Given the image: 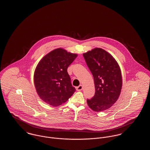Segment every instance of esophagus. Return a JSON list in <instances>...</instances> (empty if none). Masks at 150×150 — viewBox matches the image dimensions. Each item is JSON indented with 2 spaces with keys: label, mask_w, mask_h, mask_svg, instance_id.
<instances>
[{
  "label": "esophagus",
  "mask_w": 150,
  "mask_h": 150,
  "mask_svg": "<svg viewBox=\"0 0 150 150\" xmlns=\"http://www.w3.org/2000/svg\"><path fill=\"white\" fill-rule=\"evenodd\" d=\"M83 86L82 85H80L79 86H77V87L76 88V90H77L78 91H81V90L83 89Z\"/></svg>",
  "instance_id": "obj_1"
}]
</instances>
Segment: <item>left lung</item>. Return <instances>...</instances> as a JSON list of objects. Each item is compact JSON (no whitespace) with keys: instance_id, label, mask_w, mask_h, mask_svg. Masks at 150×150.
<instances>
[{"instance_id":"left-lung-1","label":"left lung","mask_w":150,"mask_h":150,"mask_svg":"<svg viewBox=\"0 0 150 150\" xmlns=\"http://www.w3.org/2000/svg\"><path fill=\"white\" fill-rule=\"evenodd\" d=\"M83 55L93 75L96 91L93 98L87 100V104L94 111L107 110L117 101L121 93L120 66L111 54L100 48Z\"/></svg>"}]
</instances>
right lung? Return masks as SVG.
Here are the masks:
<instances>
[{
  "label": "right lung",
  "instance_id": "add662e5",
  "mask_svg": "<svg viewBox=\"0 0 150 150\" xmlns=\"http://www.w3.org/2000/svg\"><path fill=\"white\" fill-rule=\"evenodd\" d=\"M77 56L63 48H57L44 56L36 66L34 85L38 96L46 103L53 107L60 106L75 92L67 70Z\"/></svg>",
  "mask_w": 150,
  "mask_h": 150
}]
</instances>
